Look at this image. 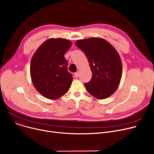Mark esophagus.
Wrapping results in <instances>:
<instances>
[{"mask_svg": "<svg viewBox=\"0 0 154 154\" xmlns=\"http://www.w3.org/2000/svg\"><path fill=\"white\" fill-rule=\"evenodd\" d=\"M79 73L78 72H75V74H74V76L77 78V77H79Z\"/></svg>", "mask_w": 154, "mask_h": 154, "instance_id": "esophagus-1", "label": "esophagus"}]
</instances>
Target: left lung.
<instances>
[{"label": "left lung", "instance_id": "left-lung-1", "mask_svg": "<svg viewBox=\"0 0 154 154\" xmlns=\"http://www.w3.org/2000/svg\"><path fill=\"white\" fill-rule=\"evenodd\" d=\"M75 45L85 54L92 77L85 83L87 91L98 99H104L114 93L122 74V62L110 43L101 38L79 40Z\"/></svg>", "mask_w": 154, "mask_h": 154}]
</instances>
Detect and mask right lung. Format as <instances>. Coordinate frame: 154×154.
Segmentation results:
<instances>
[{
    "label": "right lung",
    "instance_id": "obj_1",
    "mask_svg": "<svg viewBox=\"0 0 154 154\" xmlns=\"http://www.w3.org/2000/svg\"><path fill=\"white\" fill-rule=\"evenodd\" d=\"M71 42L62 38L47 40L32 57L30 75L37 91L45 97L57 99L66 94L72 82L64 55Z\"/></svg>",
    "mask_w": 154,
    "mask_h": 154
}]
</instances>
